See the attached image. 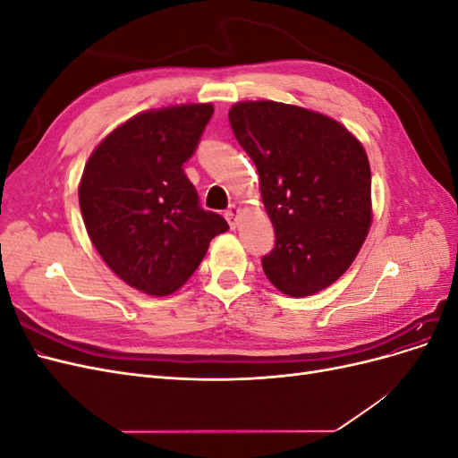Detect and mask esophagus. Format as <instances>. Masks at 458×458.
<instances>
[{
	"mask_svg": "<svg viewBox=\"0 0 458 458\" xmlns=\"http://www.w3.org/2000/svg\"><path fill=\"white\" fill-rule=\"evenodd\" d=\"M239 214H241L239 206H234V204H231V206L227 208V210H225V217H227V221H229V225H231V227L237 225V221H239Z\"/></svg>",
	"mask_w": 458,
	"mask_h": 458,
	"instance_id": "esophagus-1",
	"label": "esophagus"
}]
</instances>
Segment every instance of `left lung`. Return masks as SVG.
Instances as JSON below:
<instances>
[{
  "label": "left lung",
  "instance_id": "obj_1",
  "mask_svg": "<svg viewBox=\"0 0 458 458\" xmlns=\"http://www.w3.org/2000/svg\"><path fill=\"white\" fill-rule=\"evenodd\" d=\"M229 122L275 229L263 273L288 296L318 293L352 266L370 227L365 148L336 120L284 103H239Z\"/></svg>",
  "mask_w": 458,
  "mask_h": 458
}]
</instances>
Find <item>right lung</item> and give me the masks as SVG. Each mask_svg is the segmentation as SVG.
I'll list each match as a JSON object with an SVG mask.
<instances>
[{"label": "right lung", "mask_w": 458, "mask_h": 458, "mask_svg": "<svg viewBox=\"0 0 458 458\" xmlns=\"http://www.w3.org/2000/svg\"><path fill=\"white\" fill-rule=\"evenodd\" d=\"M212 114V105H182L135 116L93 150L81 175L80 210L93 246L147 294L175 293L229 229L200 206L183 170Z\"/></svg>", "instance_id": "1"}]
</instances>
